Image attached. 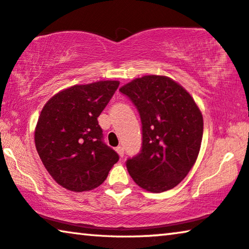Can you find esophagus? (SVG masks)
I'll return each instance as SVG.
<instances>
[{"label": "esophagus", "instance_id": "1", "mask_svg": "<svg viewBox=\"0 0 249 249\" xmlns=\"http://www.w3.org/2000/svg\"><path fill=\"white\" fill-rule=\"evenodd\" d=\"M117 153L119 154V156H120L121 158L124 157V147H121V146H119V147H117Z\"/></svg>", "mask_w": 249, "mask_h": 249}]
</instances>
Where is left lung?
Segmentation results:
<instances>
[{"label": "left lung", "mask_w": 249, "mask_h": 249, "mask_svg": "<svg viewBox=\"0 0 249 249\" xmlns=\"http://www.w3.org/2000/svg\"><path fill=\"white\" fill-rule=\"evenodd\" d=\"M138 110L142 149L125 166L140 187L160 193L175 187L196 163L203 135L199 107L181 85L148 75L120 89Z\"/></svg>", "instance_id": "obj_1"}]
</instances>
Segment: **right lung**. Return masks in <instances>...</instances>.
Wrapping results in <instances>:
<instances>
[{
	"instance_id": "1",
	"label": "right lung",
	"mask_w": 249,
	"mask_h": 249,
	"mask_svg": "<svg viewBox=\"0 0 249 249\" xmlns=\"http://www.w3.org/2000/svg\"><path fill=\"white\" fill-rule=\"evenodd\" d=\"M118 81L74 85L53 96L35 131L36 148L52 178L65 189L83 192L104 182L119 155L103 140L98 118Z\"/></svg>"
}]
</instances>
